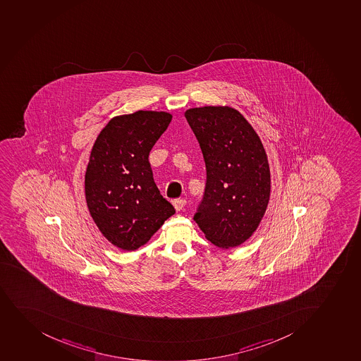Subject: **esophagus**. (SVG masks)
Wrapping results in <instances>:
<instances>
[{
  "mask_svg": "<svg viewBox=\"0 0 361 361\" xmlns=\"http://www.w3.org/2000/svg\"><path fill=\"white\" fill-rule=\"evenodd\" d=\"M185 204L186 201L184 198H178V200H175V201H173V207H175L177 212H180V210L185 207Z\"/></svg>",
  "mask_w": 361,
  "mask_h": 361,
  "instance_id": "34e87169",
  "label": "esophagus"
}]
</instances>
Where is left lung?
<instances>
[{
  "instance_id": "8db88e82",
  "label": "left lung",
  "mask_w": 361,
  "mask_h": 361,
  "mask_svg": "<svg viewBox=\"0 0 361 361\" xmlns=\"http://www.w3.org/2000/svg\"><path fill=\"white\" fill-rule=\"evenodd\" d=\"M207 169L194 220L220 248L239 246L258 228L269 204L271 176L260 137L231 106L186 110Z\"/></svg>"
}]
</instances>
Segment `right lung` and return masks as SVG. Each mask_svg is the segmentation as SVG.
Returning a JSON list of instances; mask_svg holds the SVG:
<instances>
[{
  "label": "right lung",
  "mask_w": 361,
  "mask_h": 361,
  "mask_svg": "<svg viewBox=\"0 0 361 361\" xmlns=\"http://www.w3.org/2000/svg\"><path fill=\"white\" fill-rule=\"evenodd\" d=\"M165 111L139 110L101 130L85 172V200L103 236L123 251L151 239L173 205L160 195L148 156L171 122Z\"/></svg>",
  "instance_id": "obj_1"
}]
</instances>
